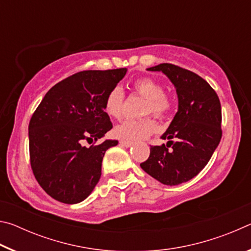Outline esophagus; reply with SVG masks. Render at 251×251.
<instances>
[{"mask_svg":"<svg viewBox=\"0 0 251 251\" xmlns=\"http://www.w3.org/2000/svg\"><path fill=\"white\" fill-rule=\"evenodd\" d=\"M120 144L122 146H125V147H130L131 145H133V142H129V141H121Z\"/></svg>","mask_w":251,"mask_h":251,"instance_id":"obj_1","label":"esophagus"}]
</instances>
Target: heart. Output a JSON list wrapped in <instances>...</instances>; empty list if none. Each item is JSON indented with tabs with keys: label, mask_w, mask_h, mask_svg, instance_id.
Instances as JSON below:
<instances>
[{
	"label": "heart",
	"mask_w": 251,
	"mask_h": 251,
	"mask_svg": "<svg viewBox=\"0 0 251 251\" xmlns=\"http://www.w3.org/2000/svg\"><path fill=\"white\" fill-rule=\"evenodd\" d=\"M134 91L146 99L143 114H152L158 118H164L172 109V100L164 94V87L156 80L144 77L136 79L133 83ZM125 94L120 86L112 88L106 96L104 109L112 118H121L124 112ZM157 128L156 123L151 117L141 120H126L114 128L116 137L126 141H138L150 136Z\"/></svg>",
	"instance_id": "obj_1"
}]
</instances>
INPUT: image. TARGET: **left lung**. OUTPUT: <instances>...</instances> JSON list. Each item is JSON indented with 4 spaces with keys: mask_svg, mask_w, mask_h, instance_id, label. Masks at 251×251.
<instances>
[{
    "mask_svg": "<svg viewBox=\"0 0 251 251\" xmlns=\"http://www.w3.org/2000/svg\"><path fill=\"white\" fill-rule=\"evenodd\" d=\"M161 72L176 88L178 110L161 135L166 146H151L143 171L161 184L176 186L197 176L222 139V106L216 92L201 76L163 63L147 69ZM172 147V150L168 147Z\"/></svg>",
    "mask_w": 251,
    "mask_h": 251,
    "instance_id": "obj_1",
    "label": "left lung"
}]
</instances>
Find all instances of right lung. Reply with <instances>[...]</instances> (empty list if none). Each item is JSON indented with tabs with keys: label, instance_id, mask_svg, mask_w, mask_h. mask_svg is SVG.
Returning <instances> with one entry per match:
<instances>
[{
	"label": "right lung",
	"instance_id": "1",
	"mask_svg": "<svg viewBox=\"0 0 251 251\" xmlns=\"http://www.w3.org/2000/svg\"><path fill=\"white\" fill-rule=\"evenodd\" d=\"M126 72H78L54 85L37 106L28 125L29 159L37 182L52 198L77 203L95 188L105 151L118 142L83 143L96 142L113 128L104 103Z\"/></svg>",
	"mask_w": 251,
	"mask_h": 251
}]
</instances>
